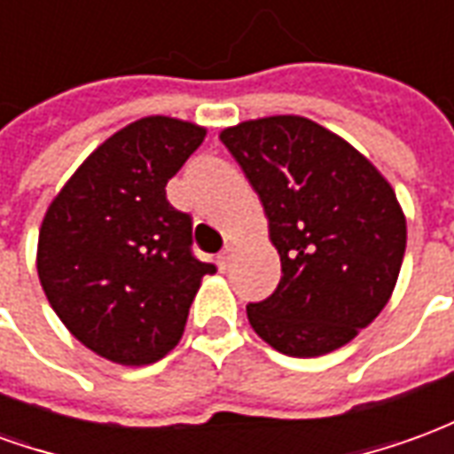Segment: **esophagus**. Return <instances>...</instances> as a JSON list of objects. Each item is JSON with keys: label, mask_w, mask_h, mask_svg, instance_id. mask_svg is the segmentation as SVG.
<instances>
[{"label": "esophagus", "mask_w": 454, "mask_h": 454, "mask_svg": "<svg viewBox=\"0 0 454 454\" xmlns=\"http://www.w3.org/2000/svg\"><path fill=\"white\" fill-rule=\"evenodd\" d=\"M228 262H231V247H223V253H218V257H216L218 270H226Z\"/></svg>", "instance_id": "1"}]
</instances>
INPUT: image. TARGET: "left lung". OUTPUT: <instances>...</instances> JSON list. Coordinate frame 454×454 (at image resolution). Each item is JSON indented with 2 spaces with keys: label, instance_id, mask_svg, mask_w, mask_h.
Segmentation results:
<instances>
[{
  "label": "left lung",
  "instance_id": "1",
  "mask_svg": "<svg viewBox=\"0 0 454 454\" xmlns=\"http://www.w3.org/2000/svg\"><path fill=\"white\" fill-rule=\"evenodd\" d=\"M262 201L282 260L272 294L247 304L255 333L289 357L350 342L389 301L406 218L389 182L350 143L304 116L221 133Z\"/></svg>",
  "mask_w": 454,
  "mask_h": 454
}]
</instances>
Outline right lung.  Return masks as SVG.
Wrapping results in <instances>:
<instances>
[{
    "instance_id": "1",
    "label": "right lung",
    "mask_w": 454,
    "mask_h": 454,
    "mask_svg": "<svg viewBox=\"0 0 454 454\" xmlns=\"http://www.w3.org/2000/svg\"><path fill=\"white\" fill-rule=\"evenodd\" d=\"M207 130L148 116L104 140L53 199L38 236V277L77 340L119 364H150L182 338L201 277L192 216L169 177Z\"/></svg>"
}]
</instances>
